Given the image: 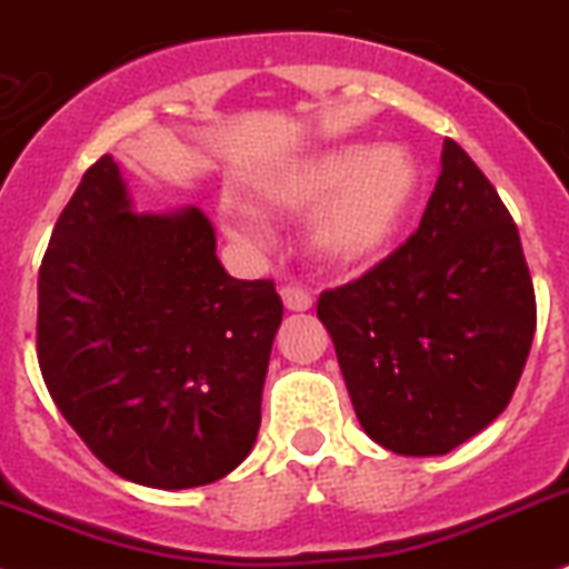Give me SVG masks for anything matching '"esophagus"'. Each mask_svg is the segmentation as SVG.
I'll list each match as a JSON object with an SVG mask.
<instances>
[{
  "label": "esophagus",
  "mask_w": 569,
  "mask_h": 569,
  "mask_svg": "<svg viewBox=\"0 0 569 569\" xmlns=\"http://www.w3.org/2000/svg\"><path fill=\"white\" fill-rule=\"evenodd\" d=\"M281 299H284V308L288 310L313 308V296H310V290L302 288V284H296V281H290V284H284V288H281Z\"/></svg>",
  "instance_id": "34e87169"
}]
</instances>
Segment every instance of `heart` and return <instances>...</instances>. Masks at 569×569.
Wrapping results in <instances>:
<instances>
[{
    "label": "heart",
    "mask_w": 569,
    "mask_h": 569,
    "mask_svg": "<svg viewBox=\"0 0 569 569\" xmlns=\"http://www.w3.org/2000/svg\"><path fill=\"white\" fill-rule=\"evenodd\" d=\"M417 192V167L400 146L333 143L276 163L250 183L252 207L290 216L317 207L310 241L333 264L380 259L400 232ZM236 238L256 236L252 218L230 212Z\"/></svg>",
    "instance_id": "obj_1"
}]
</instances>
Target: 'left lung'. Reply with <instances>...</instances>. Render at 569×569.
<instances>
[{
  "instance_id": "left-lung-1",
  "label": "left lung",
  "mask_w": 569,
  "mask_h": 569,
  "mask_svg": "<svg viewBox=\"0 0 569 569\" xmlns=\"http://www.w3.org/2000/svg\"><path fill=\"white\" fill-rule=\"evenodd\" d=\"M440 160L406 244L317 302L366 435L411 458L487 429L516 395L536 333L516 221L451 138Z\"/></svg>"
}]
</instances>
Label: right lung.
I'll return each instance as SVG.
<instances>
[{
  "instance_id": "add662e5",
  "label": "right lung",
  "mask_w": 569,
  "mask_h": 569,
  "mask_svg": "<svg viewBox=\"0 0 569 569\" xmlns=\"http://www.w3.org/2000/svg\"><path fill=\"white\" fill-rule=\"evenodd\" d=\"M281 313L273 281L221 267L210 218L134 212L103 154L48 241L37 359L57 409L111 472L203 487L256 443Z\"/></svg>"
}]
</instances>
